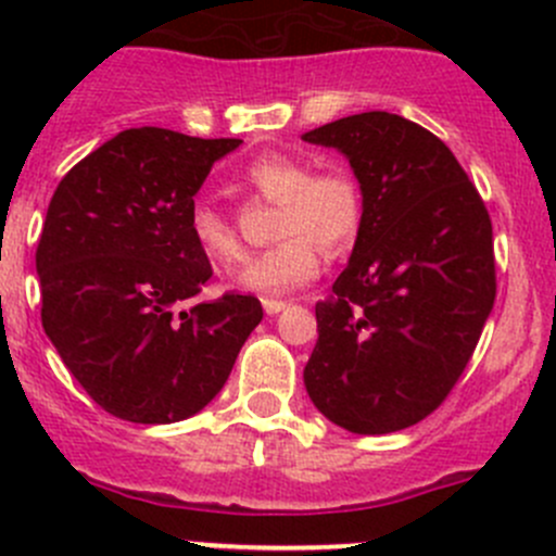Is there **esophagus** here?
<instances>
[{
    "instance_id": "34e87169",
    "label": "esophagus",
    "mask_w": 556,
    "mask_h": 556,
    "mask_svg": "<svg viewBox=\"0 0 556 556\" xmlns=\"http://www.w3.org/2000/svg\"><path fill=\"white\" fill-rule=\"evenodd\" d=\"M263 309H266V314H279L282 309H288V301L266 299V301H263Z\"/></svg>"
}]
</instances>
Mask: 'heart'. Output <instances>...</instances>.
<instances>
[{"label":"heart","instance_id":"obj_1","mask_svg":"<svg viewBox=\"0 0 556 556\" xmlns=\"http://www.w3.org/2000/svg\"><path fill=\"white\" fill-rule=\"evenodd\" d=\"M244 179L279 204L277 247L247 261L233 282L250 293H293L319 274L323 247L328 255H341L357 242L366 220V190L350 166H328L312 172L299 155L266 153L247 164ZM190 237L201 255L215 266H228L242 257L237 231L210 201H195L190 210Z\"/></svg>","mask_w":556,"mask_h":556}]
</instances>
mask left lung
<instances>
[{
    "label": "left lung",
    "mask_w": 556,
    "mask_h": 556,
    "mask_svg": "<svg viewBox=\"0 0 556 556\" xmlns=\"http://www.w3.org/2000/svg\"><path fill=\"white\" fill-rule=\"evenodd\" d=\"M304 142L341 150L366 190L350 263L314 306L306 392L350 433L412 428L463 377L495 304L490 212L452 150L392 112L325 123Z\"/></svg>",
    "instance_id": "1"
}]
</instances>
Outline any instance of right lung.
Returning a JSON list of instances; mask_svg holds the SVG:
<instances>
[{
  "label": "right lung",
  "instance_id": "obj_1",
  "mask_svg": "<svg viewBox=\"0 0 556 556\" xmlns=\"http://www.w3.org/2000/svg\"><path fill=\"white\" fill-rule=\"evenodd\" d=\"M242 139L128 128L72 166L37 244L42 328L93 403L126 422L193 417L263 319L255 295L199 301L212 266L193 195Z\"/></svg>",
  "mask_w": 556,
  "mask_h": 556
}]
</instances>
